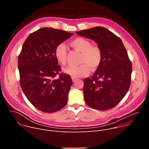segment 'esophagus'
I'll list each match as a JSON object with an SVG mask.
<instances>
[{"mask_svg": "<svg viewBox=\"0 0 149 149\" xmlns=\"http://www.w3.org/2000/svg\"><path fill=\"white\" fill-rule=\"evenodd\" d=\"M72 81H73V82H75V81L77 80V78H74V77H72Z\"/></svg>", "mask_w": 149, "mask_h": 149, "instance_id": "esophagus-1", "label": "esophagus"}]
</instances>
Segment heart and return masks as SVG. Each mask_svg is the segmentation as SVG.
Wrapping results in <instances>:
<instances>
[{"label": "heart", "mask_w": 149, "mask_h": 149, "mask_svg": "<svg viewBox=\"0 0 149 149\" xmlns=\"http://www.w3.org/2000/svg\"><path fill=\"white\" fill-rule=\"evenodd\" d=\"M70 45L76 51L81 52L79 66H68L63 68L65 74L74 78L87 76L90 72V68L94 71L100 66L102 54L101 49L97 46H92L91 42L83 38H77L70 42ZM55 56L58 62L65 65L67 58L66 46L61 43L55 49Z\"/></svg>", "instance_id": "obj_1"}]
</instances>
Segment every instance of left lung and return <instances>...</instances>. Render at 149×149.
Here are the masks:
<instances>
[{"label":"left lung","mask_w":149,"mask_h":149,"mask_svg":"<svg viewBox=\"0 0 149 149\" xmlns=\"http://www.w3.org/2000/svg\"><path fill=\"white\" fill-rule=\"evenodd\" d=\"M76 33L95 41L102 54L94 75L84 80L85 101L94 109H111L124 97L130 86L132 66L126 49L119 37L101 26Z\"/></svg>","instance_id":"1"}]
</instances>
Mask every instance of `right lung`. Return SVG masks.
Returning <instances> with one entry per match:
<instances>
[{"mask_svg":"<svg viewBox=\"0 0 149 149\" xmlns=\"http://www.w3.org/2000/svg\"><path fill=\"white\" fill-rule=\"evenodd\" d=\"M73 33L43 28L31 33L18 57L20 84L28 100L38 110L54 113L64 107L72 84L71 77L61 71L55 49Z\"/></svg>","mask_w":149,"mask_h":149,"instance_id":"add662e5","label":"right lung"}]
</instances>
